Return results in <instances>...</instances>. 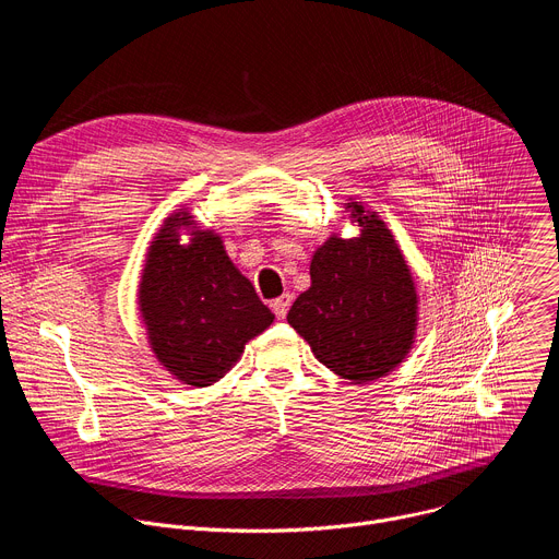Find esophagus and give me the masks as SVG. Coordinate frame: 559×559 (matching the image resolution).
<instances>
[{
  "instance_id": "esophagus-1",
  "label": "esophagus",
  "mask_w": 559,
  "mask_h": 559,
  "mask_svg": "<svg viewBox=\"0 0 559 559\" xmlns=\"http://www.w3.org/2000/svg\"><path fill=\"white\" fill-rule=\"evenodd\" d=\"M289 305H292V296L289 294H283L276 300H272V309H274L276 318H285L287 311H289Z\"/></svg>"
}]
</instances>
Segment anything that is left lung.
I'll return each mask as SVG.
<instances>
[{"instance_id":"left-lung-1","label":"left lung","mask_w":559,"mask_h":559,"mask_svg":"<svg viewBox=\"0 0 559 559\" xmlns=\"http://www.w3.org/2000/svg\"><path fill=\"white\" fill-rule=\"evenodd\" d=\"M362 229L332 236L313 252L311 287L287 323L328 369L352 382L386 376L405 360L418 325V294L393 234L376 212L345 203Z\"/></svg>"}]
</instances>
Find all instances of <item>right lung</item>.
Masks as SVG:
<instances>
[{
  "mask_svg": "<svg viewBox=\"0 0 559 559\" xmlns=\"http://www.w3.org/2000/svg\"><path fill=\"white\" fill-rule=\"evenodd\" d=\"M191 243H180V229ZM150 347L177 380L207 386L241 358L246 343L274 323L252 283L234 267L221 236L175 212L158 229L139 283Z\"/></svg>",
  "mask_w": 559,
  "mask_h": 559,
  "instance_id": "right-lung-1",
  "label": "right lung"
}]
</instances>
